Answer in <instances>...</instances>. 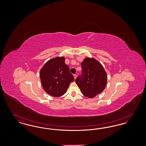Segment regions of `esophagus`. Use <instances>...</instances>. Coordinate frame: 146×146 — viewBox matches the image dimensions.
<instances>
[{"instance_id": "1", "label": "esophagus", "mask_w": 146, "mask_h": 146, "mask_svg": "<svg viewBox=\"0 0 146 146\" xmlns=\"http://www.w3.org/2000/svg\"><path fill=\"white\" fill-rule=\"evenodd\" d=\"M73 76H74V79H76V74H73Z\"/></svg>"}]
</instances>
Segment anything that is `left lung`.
Instances as JSON below:
<instances>
[{
    "label": "left lung",
    "mask_w": 146,
    "mask_h": 146,
    "mask_svg": "<svg viewBox=\"0 0 146 146\" xmlns=\"http://www.w3.org/2000/svg\"><path fill=\"white\" fill-rule=\"evenodd\" d=\"M82 76L76 83L85 96L94 98L104 90L107 83V74L103 66L95 58L86 57L81 63Z\"/></svg>",
    "instance_id": "left-lung-1"
}]
</instances>
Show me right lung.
I'll list each match as a JSON object with an SVG mask.
<instances>
[{
    "label": "right lung",
    "instance_id": "add662e5",
    "mask_svg": "<svg viewBox=\"0 0 146 146\" xmlns=\"http://www.w3.org/2000/svg\"><path fill=\"white\" fill-rule=\"evenodd\" d=\"M39 74L44 90L53 97L62 96L70 83L74 80L63 56H57L48 60L41 68Z\"/></svg>",
    "mask_w": 146,
    "mask_h": 146
}]
</instances>
